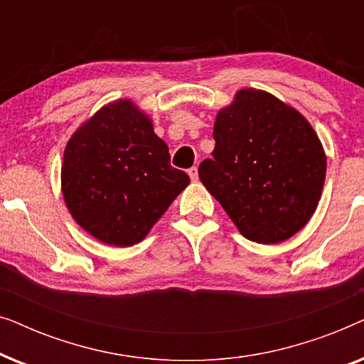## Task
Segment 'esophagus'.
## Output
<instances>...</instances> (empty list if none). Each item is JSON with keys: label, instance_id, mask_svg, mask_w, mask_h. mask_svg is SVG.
Instances as JSON below:
<instances>
[{"label": "esophagus", "instance_id": "34e87169", "mask_svg": "<svg viewBox=\"0 0 364 364\" xmlns=\"http://www.w3.org/2000/svg\"><path fill=\"white\" fill-rule=\"evenodd\" d=\"M188 176H191V178H192V181L193 182H196L197 181V178H198V168L197 167H191V168H188Z\"/></svg>", "mask_w": 364, "mask_h": 364}]
</instances>
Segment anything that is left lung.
I'll return each instance as SVG.
<instances>
[{"label": "left lung", "instance_id": "1", "mask_svg": "<svg viewBox=\"0 0 364 364\" xmlns=\"http://www.w3.org/2000/svg\"><path fill=\"white\" fill-rule=\"evenodd\" d=\"M213 139L198 177L243 237L280 243L306 225L321 197L326 156L300 112L265 91L242 89L217 114Z\"/></svg>", "mask_w": 364, "mask_h": 364}]
</instances>
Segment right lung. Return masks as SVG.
Returning a JSON list of instances; mask_svg holds the SVG:
<instances>
[{"mask_svg":"<svg viewBox=\"0 0 364 364\" xmlns=\"http://www.w3.org/2000/svg\"><path fill=\"white\" fill-rule=\"evenodd\" d=\"M188 182L171 166L151 119L127 99L99 109L64 151V202L74 220L107 245L141 242Z\"/></svg>","mask_w":364,"mask_h":364,"instance_id":"1","label":"right lung"}]
</instances>
